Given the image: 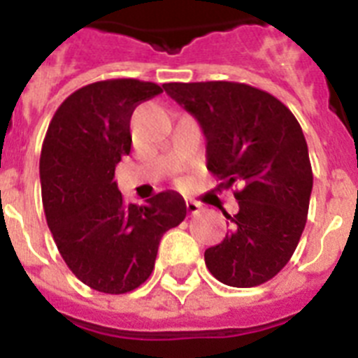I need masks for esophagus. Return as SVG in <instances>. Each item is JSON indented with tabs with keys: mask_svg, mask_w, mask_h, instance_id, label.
<instances>
[{
	"mask_svg": "<svg viewBox=\"0 0 358 358\" xmlns=\"http://www.w3.org/2000/svg\"><path fill=\"white\" fill-rule=\"evenodd\" d=\"M186 210H188L189 215H197L201 213V204L194 201H186Z\"/></svg>",
	"mask_w": 358,
	"mask_h": 358,
	"instance_id": "obj_1",
	"label": "esophagus"
}]
</instances>
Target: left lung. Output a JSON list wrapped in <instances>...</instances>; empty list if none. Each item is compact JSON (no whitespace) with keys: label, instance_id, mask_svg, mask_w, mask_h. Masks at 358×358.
Instances as JSON below:
<instances>
[{"label":"left lung","instance_id":"1","mask_svg":"<svg viewBox=\"0 0 358 358\" xmlns=\"http://www.w3.org/2000/svg\"><path fill=\"white\" fill-rule=\"evenodd\" d=\"M164 91L197 118L208 170L235 186L238 213L229 235L206 249V267L224 285H262L289 264L314 185L301 125L285 103L240 82H170Z\"/></svg>","mask_w":358,"mask_h":358}]
</instances>
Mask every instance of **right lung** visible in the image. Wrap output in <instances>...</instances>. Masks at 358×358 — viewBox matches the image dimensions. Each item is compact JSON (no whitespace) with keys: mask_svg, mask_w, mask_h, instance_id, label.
Wrapping results in <instances>:
<instances>
[{"mask_svg":"<svg viewBox=\"0 0 358 358\" xmlns=\"http://www.w3.org/2000/svg\"><path fill=\"white\" fill-rule=\"evenodd\" d=\"M163 87L110 78L69 94L55 110L41 150L43 208L57 249L91 289L125 294L148 280L161 236L186 217L185 199L161 192L127 204L115 179L131 152V116Z\"/></svg>","mask_w":358,"mask_h":358,"instance_id":"add662e5","label":"right lung"}]
</instances>
